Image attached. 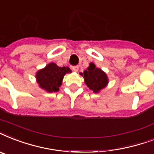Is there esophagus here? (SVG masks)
I'll list each match as a JSON object with an SVG mask.
<instances>
[{
  "label": "esophagus",
  "instance_id": "esophagus-1",
  "mask_svg": "<svg viewBox=\"0 0 154 154\" xmlns=\"http://www.w3.org/2000/svg\"><path fill=\"white\" fill-rule=\"evenodd\" d=\"M78 69H79V67H78L77 65H76V66H72V70H73V71H75V72H77Z\"/></svg>",
  "mask_w": 154,
  "mask_h": 154
}]
</instances>
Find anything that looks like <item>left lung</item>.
<instances>
[{"label":"left lung","instance_id":"left-lung-1","mask_svg":"<svg viewBox=\"0 0 154 154\" xmlns=\"http://www.w3.org/2000/svg\"><path fill=\"white\" fill-rule=\"evenodd\" d=\"M81 75L84 77L87 86L94 93H99L109 83L106 73L101 69L97 68L94 63H90L87 69L81 72Z\"/></svg>","mask_w":154,"mask_h":154}]
</instances>
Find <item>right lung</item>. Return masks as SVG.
I'll list each match as a JSON object with an SVG mask.
<instances>
[{
    "label": "right lung",
    "mask_w": 154,
    "mask_h": 154,
    "mask_svg": "<svg viewBox=\"0 0 154 154\" xmlns=\"http://www.w3.org/2000/svg\"><path fill=\"white\" fill-rule=\"evenodd\" d=\"M69 67H59L55 63H49L44 69L38 70L36 79L39 86L49 93L57 92L66 73L71 72Z\"/></svg>",
    "instance_id": "1"
}]
</instances>
